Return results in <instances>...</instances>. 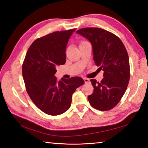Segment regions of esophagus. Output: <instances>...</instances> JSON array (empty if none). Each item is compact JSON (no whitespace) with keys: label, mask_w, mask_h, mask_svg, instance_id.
I'll return each instance as SVG.
<instances>
[{"label":"esophagus","mask_w":148,"mask_h":148,"mask_svg":"<svg viewBox=\"0 0 148 148\" xmlns=\"http://www.w3.org/2000/svg\"><path fill=\"white\" fill-rule=\"evenodd\" d=\"M83 79H84V82H85V83H88V82H90V79H88V78H86V77H84Z\"/></svg>","instance_id":"34e87169"}]
</instances>
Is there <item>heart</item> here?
<instances>
[{
	"instance_id": "b5f03b06",
	"label": "heart",
	"mask_w": 148,
	"mask_h": 148,
	"mask_svg": "<svg viewBox=\"0 0 148 148\" xmlns=\"http://www.w3.org/2000/svg\"><path fill=\"white\" fill-rule=\"evenodd\" d=\"M86 42V41H84V40H82V41L80 42V44H81V43H84V42Z\"/></svg>"
}]
</instances>
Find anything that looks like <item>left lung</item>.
Segmentation results:
<instances>
[{
  "label": "left lung",
  "mask_w": 148,
  "mask_h": 148,
  "mask_svg": "<svg viewBox=\"0 0 148 148\" xmlns=\"http://www.w3.org/2000/svg\"><path fill=\"white\" fill-rule=\"evenodd\" d=\"M76 33L90 42L95 64L104 71L101 82L90 79L94 92L88 96L89 103L99 110H110L119 103L128 85L130 62L125 46L115 34L101 28H82Z\"/></svg>",
  "instance_id": "8db88e82"
}]
</instances>
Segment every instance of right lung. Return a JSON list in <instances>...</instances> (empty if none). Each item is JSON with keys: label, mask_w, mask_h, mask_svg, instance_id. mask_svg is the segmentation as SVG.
Returning <instances> with one entry per match:
<instances>
[{"label": "right lung", "mask_w": 148, "mask_h": 148, "mask_svg": "<svg viewBox=\"0 0 148 148\" xmlns=\"http://www.w3.org/2000/svg\"><path fill=\"white\" fill-rule=\"evenodd\" d=\"M76 29L56 31L34 40L22 64V76L29 96L40 110L50 115L62 114L70 108L72 96L84 83L80 77L58 82L56 66L66 62V47Z\"/></svg>", "instance_id": "obj_1"}]
</instances>
